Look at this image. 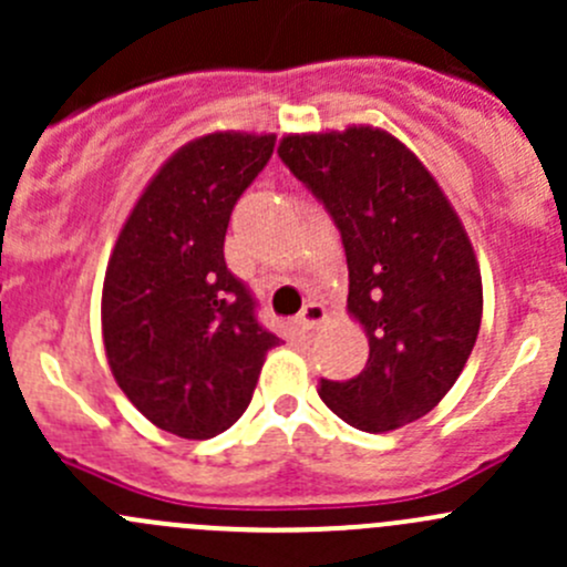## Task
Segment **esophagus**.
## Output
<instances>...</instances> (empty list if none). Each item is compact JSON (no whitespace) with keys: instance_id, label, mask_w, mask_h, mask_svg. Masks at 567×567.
Instances as JSON below:
<instances>
[{"instance_id":"esophagus-1","label":"esophagus","mask_w":567,"mask_h":567,"mask_svg":"<svg viewBox=\"0 0 567 567\" xmlns=\"http://www.w3.org/2000/svg\"><path fill=\"white\" fill-rule=\"evenodd\" d=\"M329 318L326 316L323 305H318V301H310V305H305V310L299 312V318H296V323H299L301 331H316L320 329V323Z\"/></svg>"}]
</instances>
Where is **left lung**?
<instances>
[{"instance_id":"left-lung-1","label":"left lung","mask_w":567,"mask_h":567,"mask_svg":"<svg viewBox=\"0 0 567 567\" xmlns=\"http://www.w3.org/2000/svg\"><path fill=\"white\" fill-rule=\"evenodd\" d=\"M279 158L326 205L348 260V316L370 357L320 381L342 422L386 433L425 416L458 381L483 318V279L447 194L390 131L285 134Z\"/></svg>"}]
</instances>
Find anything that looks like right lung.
Here are the masks:
<instances>
[{"mask_svg": "<svg viewBox=\"0 0 567 567\" xmlns=\"http://www.w3.org/2000/svg\"><path fill=\"white\" fill-rule=\"evenodd\" d=\"M274 134L214 131L177 147L131 208L109 255L101 329L114 381L162 431L214 439L247 411L279 337L225 262L238 197Z\"/></svg>", "mask_w": 567, "mask_h": 567, "instance_id": "1", "label": "right lung"}]
</instances>
